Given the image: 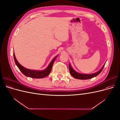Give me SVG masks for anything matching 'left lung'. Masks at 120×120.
Returning <instances> with one entry per match:
<instances>
[{
    "label": "left lung",
    "mask_w": 120,
    "mask_h": 120,
    "mask_svg": "<svg viewBox=\"0 0 120 120\" xmlns=\"http://www.w3.org/2000/svg\"><path fill=\"white\" fill-rule=\"evenodd\" d=\"M105 64L104 65L103 67H102L100 71H98L95 72V73L92 74H79V72L75 71L73 68H72L70 64H69V70H70V73L71 75L74 78L77 79H92L94 77H96V76L99 75L101 71H102L103 69L105 66Z\"/></svg>",
    "instance_id": "8db88e82"
}]
</instances>
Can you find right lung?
Here are the masks:
<instances>
[{
	"mask_svg": "<svg viewBox=\"0 0 120 120\" xmlns=\"http://www.w3.org/2000/svg\"><path fill=\"white\" fill-rule=\"evenodd\" d=\"M57 56L58 55L53 58L51 62L49 64V66L47 67V68H45V70L42 71H35L29 70V69L26 68L22 67L19 62H18V61L17 60L15 57V54L13 53L14 61H15L16 65L17 66V67L19 68L21 72H22L24 75L26 76V77L35 79H42L46 77V76H48L50 74V71H52L53 64Z\"/></svg>",
	"mask_w": 120,
	"mask_h": 120,
	"instance_id": "add662e5",
	"label": "right lung"
}]
</instances>
